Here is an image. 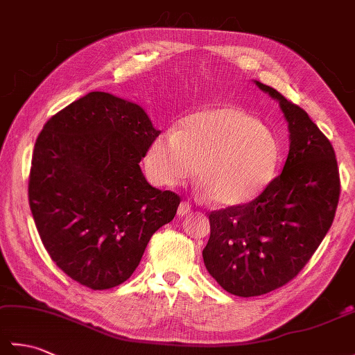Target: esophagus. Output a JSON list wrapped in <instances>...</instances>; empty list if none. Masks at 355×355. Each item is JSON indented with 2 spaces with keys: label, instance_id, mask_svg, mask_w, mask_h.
Instances as JSON below:
<instances>
[{
  "label": "esophagus",
  "instance_id": "obj_1",
  "mask_svg": "<svg viewBox=\"0 0 355 355\" xmlns=\"http://www.w3.org/2000/svg\"><path fill=\"white\" fill-rule=\"evenodd\" d=\"M191 210H192L191 202L189 201H182V205L178 206V215L180 216L187 215V214H191Z\"/></svg>",
  "mask_w": 355,
  "mask_h": 355
}]
</instances>
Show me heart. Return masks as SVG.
<instances>
[{
    "instance_id": "b5f03b06",
    "label": "heart",
    "mask_w": 355,
    "mask_h": 355,
    "mask_svg": "<svg viewBox=\"0 0 355 355\" xmlns=\"http://www.w3.org/2000/svg\"><path fill=\"white\" fill-rule=\"evenodd\" d=\"M281 157L276 134L232 105L205 108L164 131L145 157L149 177L163 186L184 183L198 164V180L218 205L252 201L273 180Z\"/></svg>"
}]
</instances>
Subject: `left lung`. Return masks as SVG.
<instances>
[{
    "label": "left lung",
    "mask_w": 355,
    "mask_h": 355,
    "mask_svg": "<svg viewBox=\"0 0 355 355\" xmlns=\"http://www.w3.org/2000/svg\"><path fill=\"white\" fill-rule=\"evenodd\" d=\"M288 122L290 153L282 172L245 205L209 214L205 266L225 291L261 296L299 275L334 221L340 197L334 148L299 105L256 82Z\"/></svg>",
    "instance_id": "left-lung-1"
}]
</instances>
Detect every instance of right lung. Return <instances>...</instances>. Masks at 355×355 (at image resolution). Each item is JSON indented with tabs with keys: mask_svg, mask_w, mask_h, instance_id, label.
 I'll use <instances>...</instances> for the list:
<instances>
[{
	"mask_svg": "<svg viewBox=\"0 0 355 355\" xmlns=\"http://www.w3.org/2000/svg\"><path fill=\"white\" fill-rule=\"evenodd\" d=\"M160 135L141 107L93 92L44 125L28 202L53 262L92 290L123 284L180 195L150 186L140 160Z\"/></svg>",
	"mask_w": 355,
	"mask_h": 355,
	"instance_id": "obj_1",
	"label": "right lung"
}]
</instances>
